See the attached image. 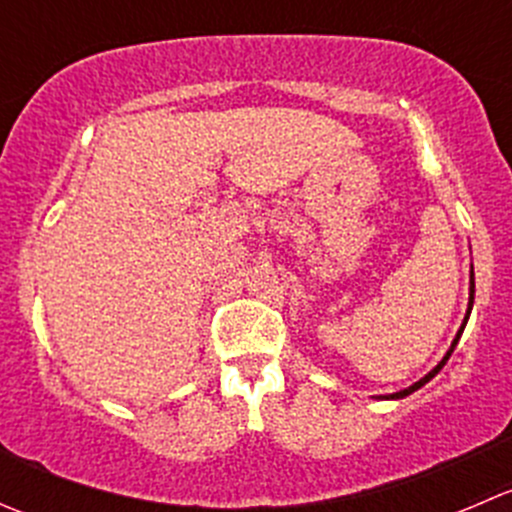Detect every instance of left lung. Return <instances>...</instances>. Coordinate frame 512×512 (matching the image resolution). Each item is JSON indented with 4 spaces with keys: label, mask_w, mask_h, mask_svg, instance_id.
<instances>
[{
    "label": "left lung",
    "mask_w": 512,
    "mask_h": 512,
    "mask_svg": "<svg viewBox=\"0 0 512 512\" xmlns=\"http://www.w3.org/2000/svg\"><path fill=\"white\" fill-rule=\"evenodd\" d=\"M473 300H475V275H473V270H470V297H468V312H465V320H463V325H460V330H458V335H455V340L450 342V350L445 352V357L443 360L438 362V365L433 367V370L428 372V375L425 377H420L418 382H413V385H410V388H405V390H400V393H393V395H385V400H403V398H408L410 393H415V390H420L425 385V382H430L433 380L435 375H438L440 370H443V365L445 362L450 360V355H453V350H455V345H458V340H460V335H463V330H465V325H468V317H470V310H473Z\"/></svg>",
    "instance_id": "obj_1"
}]
</instances>
